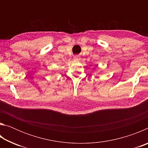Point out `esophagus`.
Instances as JSON below:
<instances>
[{"label": "esophagus", "instance_id": "1", "mask_svg": "<svg viewBox=\"0 0 148 148\" xmlns=\"http://www.w3.org/2000/svg\"><path fill=\"white\" fill-rule=\"evenodd\" d=\"M74 59H78V57H77V56L74 57Z\"/></svg>", "mask_w": 148, "mask_h": 148}]
</instances>
